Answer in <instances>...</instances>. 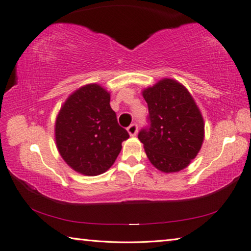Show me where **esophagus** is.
Wrapping results in <instances>:
<instances>
[{
  "mask_svg": "<svg viewBox=\"0 0 251 251\" xmlns=\"http://www.w3.org/2000/svg\"><path fill=\"white\" fill-rule=\"evenodd\" d=\"M137 130H138V125L134 123V124H130L128 127H127V131H128L130 136H135L137 134Z\"/></svg>",
  "mask_w": 251,
  "mask_h": 251,
  "instance_id": "1",
  "label": "esophagus"
}]
</instances>
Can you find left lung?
Returning a JSON list of instances; mask_svg holds the SVG:
<instances>
[{
	"mask_svg": "<svg viewBox=\"0 0 251 251\" xmlns=\"http://www.w3.org/2000/svg\"><path fill=\"white\" fill-rule=\"evenodd\" d=\"M148 106L147 125L138 133L148 159L164 173L187 167L201 150L203 120L189 92L165 78L143 92Z\"/></svg>",
	"mask_w": 251,
	"mask_h": 251,
	"instance_id": "1",
	"label": "left lung"
}]
</instances>
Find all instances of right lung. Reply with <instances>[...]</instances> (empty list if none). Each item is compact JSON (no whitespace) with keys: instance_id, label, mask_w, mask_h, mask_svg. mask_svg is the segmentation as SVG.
Wrapping results in <instances>:
<instances>
[{"instance_id":"obj_1","label":"right lung","mask_w":251,"mask_h":251,"mask_svg":"<svg viewBox=\"0 0 251 251\" xmlns=\"http://www.w3.org/2000/svg\"><path fill=\"white\" fill-rule=\"evenodd\" d=\"M110 96L100 85L90 84L73 93L59 110L55 138L67 165L83 175L96 176L112 166L129 137L118 125Z\"/></svg>"}]
</instances>
